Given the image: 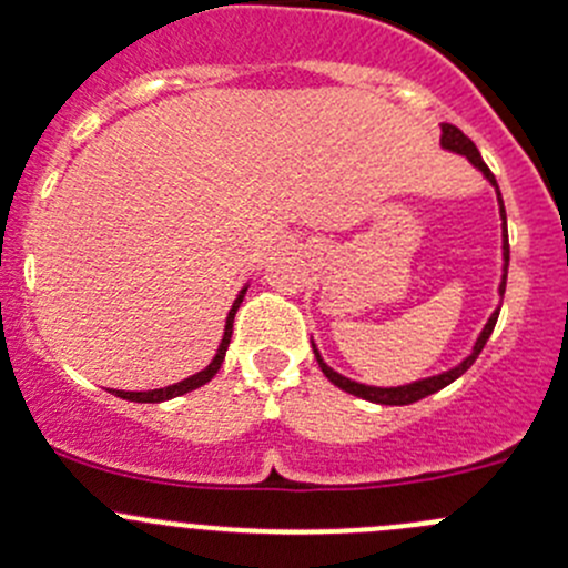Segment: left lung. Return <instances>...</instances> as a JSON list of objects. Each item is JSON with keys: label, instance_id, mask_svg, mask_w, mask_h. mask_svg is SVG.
I'll return each instance as SVG.
<instances>
[{"label": "left lung", "instance_id": "8db88e82", "mask_svg": "<svg viewBox=\"0 0 568 568\" xmlns=\"http://www.w3.org/2000/svg\"><path fill=\"white\" fill-rule=\"evenodd\" d=\"M439 129H443V136H439V145H443V151L459 153V156L467 159V162L473 164V168L478 170V173L484 175L486 181L491 183V186H495L497 205H500V220H503V274H500V285H497V296H500V300H503V294H506V277H508V227H506V205H503L500 186H497L495 175H491V170L484 164V159H480L478 148H475V142L469 140V136H464L462 131L456 129V125H450V123H443V125H439ZM500 305H503V302H500ZM500 305H497L495 311H491L489 321H486V324H484V329H480V335L475 337L473 348H469V354L462 359V363L450 365L448 371H439V374H434V376H426V379L406 382V385H398V387L363 385V382H354V379H348V376L337 374L335 368H329V365L324 363V357H321L316 341H311V343H313V354H316L318 368L324 371L326 379H329L335 387H341V390L357 395V398L371 400V404H382V406H406V404H415V400L426 398V395H434L437 390H443V387H448L450 382L459 379L464 371H467L469 365H473L475 359H478V354L484 352L486 341H489V337H491V329H495L497 316H500Z\"/></svg>", "mask_w": 568, "mask_h": 568}]
</instances>
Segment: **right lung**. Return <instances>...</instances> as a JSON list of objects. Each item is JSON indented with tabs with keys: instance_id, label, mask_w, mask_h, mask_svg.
<instances>
[{
	"instance_id": "add662e5",
	"label": "right lung",
	"mask_w": 568,
	"mask_h": 568,
	"mask_svg": "<svg viewBox=\"0 0 568 568\" xmlns=\"http://www.w3.org/2000/svg\"><path fill=\"white\" fill-rule=\"evenodd\" d=\"M247 288H250V283L244 285V288L239 291L236 300H233L231 313H227V318H225V332H222L220 348H216L214 359H211V363L205 365L203 371H197V374H192V376H189V379L175 382V385L156 387V390H140V393H134V390H112V393L118 395V398L136 400V404H162V400H170V398H178V395H186V393L197 390V387H203L205 382L214 379L216 371H220L222 363H225V352H227V346H231V335H233V318H236V311H239V307H242L244 294H247Z\"/></svg>"
}]
</instances>
